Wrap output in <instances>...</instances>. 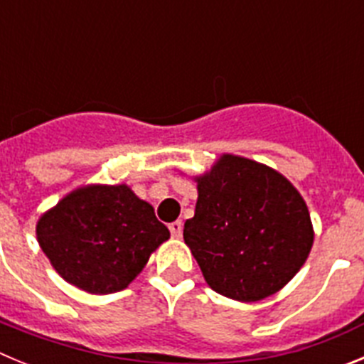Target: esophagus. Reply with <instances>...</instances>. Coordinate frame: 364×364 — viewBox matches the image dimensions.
I'll return each mask as SVG.
<instances>
[{
	"label": "esophagus",
	"mask_w": 364,
	"mask_h": 364,
	"mask_svg": "<svg viewBox=\"0 0 364 364\" xmlns=\"http://www.w3.org/2000/svg\"><path fill=\"white\" fill-rule=\"evenodd\" d=\"M169 231H171L173 239H180V237H182V222H171V224H169Z\"/></svg>",
	"instance_id": "obj_1"
}]
</instances>
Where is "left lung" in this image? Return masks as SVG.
<instances>
[{
    "label": "left lung",
    "instance_id": "1",
    "mask_svg": "<svg viewBox=\"0 0 364 364\" xmlns=\"http://www.w3.org/2000/svg\"><path fill=\"white\" fill-rule=\"evenodd\" d=\"M195 182L197 208L184 240L211 290L240 302L277 294L314 244L301 193L272 167L235 154H222Z\"/></svg>",
    "mask_w": 364,
    "mask_h": 364
}]
</instances>
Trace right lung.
<instances>
[{"instance_id": "add662e5", "label": "right lung", "mask_w": 364, "mask_h": 364, "mask_svg": "<svg viewBox=\"0 0 364 364\" xmlns=\"http://www.w3.org/2000/svg\"><path fill=\"white\" fill-rule=\"evenodd\" d=\"M40 247L69 284L114 294L133 282L169 230L133 189L83 186L45 211L36 224Z\"/></svg>"}]
</instances>
